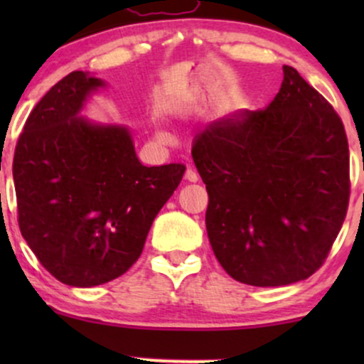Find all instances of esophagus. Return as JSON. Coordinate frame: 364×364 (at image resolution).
Listing matches in <instances>:
<instances>
[{
	"instance_id": "obj_1",
	"label": "esophagus",
	"mask_w": 364,
	"mask_h": 364,
	"mask_svg": "<svg viewBox=\"0 0 364 364\" xmlns=\"http://www.w3.org/2000/svg\"><path fill=\"white\" fill-rule=\"evenodd\" d=\"M185 178L188 179V181L195 183V181H198V173H196L193 168H188L186 173H185Z\"/></svg>"
}]
</instances>
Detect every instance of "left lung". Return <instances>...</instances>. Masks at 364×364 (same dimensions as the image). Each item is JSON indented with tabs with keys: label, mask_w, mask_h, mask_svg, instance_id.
<instances>
[{
	"label": "left lung",
	"mask_w": 364,
	"mask_h": 364,
	"mask_svg": "<svg viewBox=\"0 0 364 364\" xmlns=\"http://www.w3.org/2000/svg\"><path fill=\"white\" fill-rule=\"evenodd\" d=\"M282 70L265 109L212 121L191 145L214 255L232 279L258 287L304 281L323 265L350 193L342 119L298 70Z\"/></svg>",
	"instance_id": "obj_1"
}]
</instances>
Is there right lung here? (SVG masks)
<instances>
[{
  "label": "right lung",
  "mask_w": 364,
  "mask_h": 364,
  "mask_svg": "<svg viewBox=\"0 0 364 364\" xmlns=\"http://www.w3.org/2000/svg\"><path fill=\"white\" fill-rule=\"evenodd\" d=\"M101 78L72 72L25 121L14 157L18 225L53 277L92 287L123 275L185 164L147 168L124 127L78 118Z\"/></svg>",
  "instance_id": "right-lung-1"
}]
</instances>
